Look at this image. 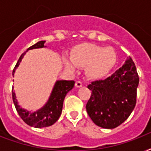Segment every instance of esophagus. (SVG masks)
<instances>
[{"label": "esophagus", "mask_w": 151, "mask_h": 151, "mask_svg": "<svg viewBox=\"0 0 151 151\" xmlns=\"http://www.w3.org/2000/svg\"><path fill=\"white\" fill-rule=\"evenodd\" d=\"M75 86L77 87V88H80V87H81V86H82V83H81V81H76Z\"/></svg>", "instance_id": "1"}]
</instances>
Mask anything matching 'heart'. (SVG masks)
I'll return each instance as SVG.
<instances>
[{
  "label": "heart",
  "mask_w": 151,
  "mask_h": 151,
  "mask_svg": "<svg viewBox=\"0 0 151 151\" xmlns=\"http://www.w3.org/2000/svg\"><path fill=\"white\" fill-rule=\"evenodd\" d=\"M70 59L63 58L65 68L75 71L78 66H85L86 76L93 80L104 78L116 62V54L111 47H104L91 43H82L73 49Z\"/></svg>",
  "instance_id": "b5f03b06"
}]
</instances>
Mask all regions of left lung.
Here are the masks:
<instances>
[{
	"label": "left lung",
	"instance_id": "left-lung-1",
	"mask_svg": "<svg viewBox=\"0 0 151 151\" xmlns=\"http://www.w3.org/2000/svg\"><path fill=\"white\" fill-rule=\"evenodd\" d=\"M139 82L135 65L132 58L127 57L110 77L88 85L92 94L86 111L94 124L112 129L124 123L135 106Z\"/></svg>",
	"mask_w": 151,
	"mask_h": 151
}]
</instances>
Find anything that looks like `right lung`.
I'll return each instance as SVG.
<instances>
[{"label":"right lung","instance_id":"right-lung-1","mask_svg":"<svg viewBox=\"0 0 151 151\" xmlns=\"http://www.w3.org/2000/svg\"><path fill=\"white\" fill-rule=\"evenodd\" d=\"M45 42L46 41H40V42H36L35 44L30 47L27 50V51H28L29 50H32V49L46 47V46H44ZM27 51L23 53L21 56L19 57V60L12 71V75H14L16 70L19 66V63L22 61V58H24ZM74 84H75L74 81H56L47 102L45 104L41 109L34 111V112L27 111L19 106L17 100L16 93L13 91V87H12L13 103H14L15 107H16V109H17L19 116L27 125L34 127L36 128L51 126L60 117L65 96H66L68 92L73 88Z\"/></svg>","mask_w":151,"mask_h":151}]
</instances>
